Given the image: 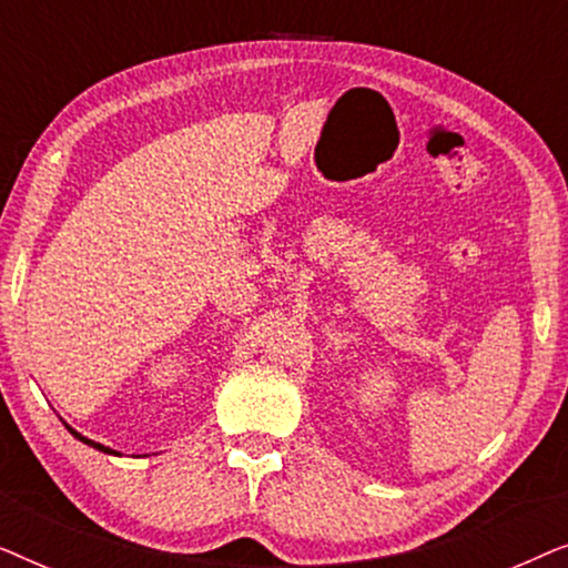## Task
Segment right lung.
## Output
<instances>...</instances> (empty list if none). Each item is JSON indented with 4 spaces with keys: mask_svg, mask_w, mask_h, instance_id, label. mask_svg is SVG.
Instances as JSON below:
<instances>
[{
    "mask_svg": "<svg viewBox=\"0 0 568 568\" xmlns=\"http://www.w3.org/2000/svg\"><path fill=\"white\" fill-rule=\"evenodd\" d=\"M67 429H69V432H72L77 439H80V442H84V445H90V447H95V449H100V453H105V455H121V453H115V449H111V447L100 445V442H92V439H88V437H82V434H80V432H74V429H72V426H67Z\"/></svg>",
    "mask_w": 568,
    "mask_h": 568,
    "instance_id": "1",
    "label": "right lung"
}]
</instances>
